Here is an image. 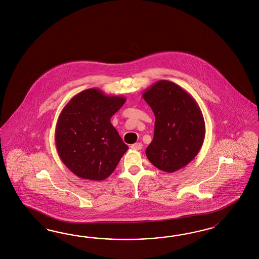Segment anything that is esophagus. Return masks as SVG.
Masks as SVG:
<instances>
[{
	"label": "esophagus",
	"mask_w": 259,
	"mask_h": 259,
	"mask_svg": "<svg viewBox=\"0 0 259 259\" xmlns=\"http://www.w3.org/2000/svg\"><path fill=\"white\" fill-rule=\"evenodd\" d=\"M132 148L134 150H140L143 148V145L141 143H136V144H133L132 145Z\"/></svg>",
	"instance_id": "obj_1"
}]
</instances>
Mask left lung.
Wrapping results in <instances>:
<instances>
[{"label":"left lung","mask_w":259,"mask_h":259,"mask_svg":"<svg viewBox=\"0 0 259 259\" xmlns=\"http://www.w3.org/2000/svg\"><path fill=\"white\" fill-rule=\"evenodd\" d=\"M155 115L154 137L146 149L150 163L172 173L187 165L199 153L205 123L196 100L181 86L159 80L143 93Z\"/></svg>","instance_id":"8db88e82"}]
</instances>
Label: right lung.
Listing matches in <instances>:
<instances>
[{
  "label": "right lung",
  "instance_id": "right-lung-1",
  "mask_svg": "<svg viewBox=\"0 0 259 259\" xmlns=\"http://www.w3.org/2000/svg\"><path fill=\"white\" fill-rule=\"evenodd\" d=\"M126 102L88 89L74 96L59 114L55 142L62 163L77 177L103 181L116 168L128 147L111 125V116Z\"/></svg>",
  "mask_w": 259,
  "mask_h": 259
}]
</instances>
